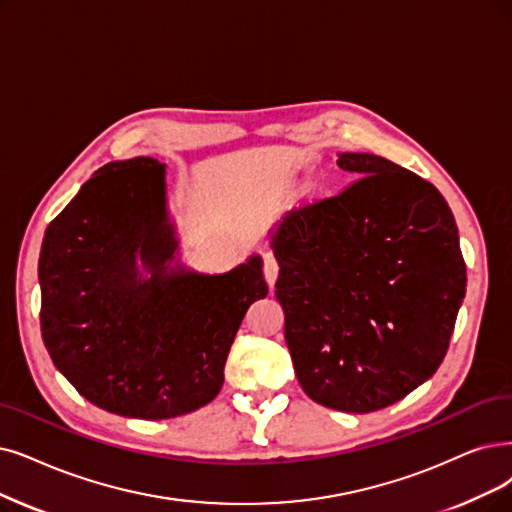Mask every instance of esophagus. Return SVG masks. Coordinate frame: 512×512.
<instances>
[{
    "mask_svg": "<svg viewBox=\"0 0 512 512\" xmlns=\"http://www.w3.org/2000/svg\"><path fill=\"white\" fill-rule=\"evenodd\" d=\"M262 260H264V267H262L264 279H267L269 288H275V281H277V275H279V264L271 254H264Z\"/></svg>",
    "mask_w": 512,
    "mask_h": 512,
    "instance_id": "esophagus-1",
    "label": "esophagus"
}]
</instances>
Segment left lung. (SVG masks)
<instances>
[{"instance_id":"obj_1","label":"left lung","mask_w":512,"mask_h":512,"mask_svg":"<svg viewBox=\"0 0 512 512\" xmlns=\"http://www.w3.org/2000/svg\"><path fill=\"white\" fill-rule=\"evenodd\" d=\"M338 166L359 178L288 212L271 235L275 296L302 391L367 414L439 370L466 264L454 214L431 182L372 153H340Z\"/></svg>"}]
</instances>
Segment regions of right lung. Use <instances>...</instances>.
<instances>
[{
    "label": "right lung",
    "mask_w": 512,
    "mask_h": 512,
    "mask_svg": "<svg viewBox=\"0 0 512 512\" xmlns=\"http://www.w3.org/2000/svg\"><path fill=\"white\" fill-rule=\"evenodd\" d=\"M176 256L166 163L153 157L107 163L48 224L42 338L100 410L166 420L208 405L245 311L269 294L258 254L220 275Z\"/></svg>",
    "instance_id": "add662e5"
}]
</instances>
